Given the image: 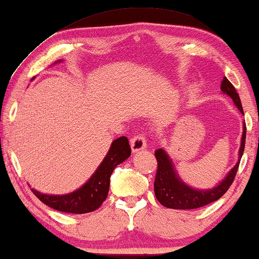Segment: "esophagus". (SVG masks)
I'll use <instances>...</instances> for the list:
<instances>
[{"label":"esophagus","instance_id":"obj_1","mask_svg":"<svg viewBox=\"0 0 259 259\" xmlns=\"http://www.w3.org/2000/svg\"><path fill=\"white\" fill-rule=\"evenodd\" d=\"M146 146V140H145L143 134H137L131 139V148H132L133 153H138V152L145 150Z\"/></svg>","mask_w":259,"mask_h":259}]
</instances>
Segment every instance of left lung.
<instances>
[{"mask_svg":"<svg viewBox=\"0 0 259 259\" xmlns=\"http://www.w3.org/2000/svg\"><path fill=\"white\" fill-rule=\"evenodd\" d=\"M221 90L223 93L229 95L232 99L237 108L239 109L242 114H244L239 95L236 92V88L233 87V84L226 77H224L222 81ZM245 137L246 127L244 125L242 143H240L238 152V161H237V164L228 173V176L217 186L208 190H197L186 185L179 178V176L177 175L171 158L168 157L165 150L159 148V150L155 151L154 154L158 161V168L154 180V193L159 203L162 206L175 208V210H192V208H198L213 203V201L218 200L222 196H224L226 191L229 190V187L231 186L233 179L236 177V173L238 171L240 159H242L244 147H245Z\"/></svg>","mask_w":259,"mask_h":259,"instance_id":"1","label":"left lung"}]
</instances>
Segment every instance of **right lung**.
I'll return each instance as SVG.
<instances>
[{
  "label": "right lung",
  "instance_id": "obj_1",
  "mask_svg": "<svg viewBox=\"0 0 259 259\" xmlns=\"http://www.w3.org/2000/svg\"><path fill=\"white\" fill-rule=\"evenodd\" d=\"M56 62H61L58 60ZM131 155V146L126 137H120L111 145L108 153L88 182L72 193L54 196L44 194L31 189L33 193L42 203L54 210L67 213L82 214L93 212L106 200L109 190V179L114 168Z\"/></svg>",
  "mask_w": 259,
  "mask_h": 259
}]
</instances>
